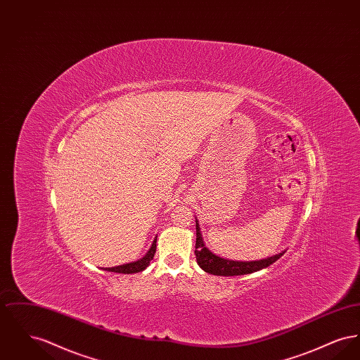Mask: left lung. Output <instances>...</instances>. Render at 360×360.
I'll list each match as a JSON object with an SVG mask.
<instances>
[{
    "label": "left lung",
    "instance_id": "obj_1",
    "mask_svg": "<svg viewBox=\"0 0 360 360\" xmlns=\"http://www.w3.org/2000/svg\"><path fill=\"white\" fill-rule=\"evenodd\" d=\"M195 232H197V239H195V259L198 266L207 273L212 275H220V276H235V275L251 274L259 271L262 269L269 267L273 264L279 257H282L286 251H282L273 257H264L260 260H232L226 257H219L217 254L212 252L204 243L202 233L200 229V223L195 217Z\"/></svg>",
    "mask_w": 360,
    "mask_h": 360
}]
</instances>
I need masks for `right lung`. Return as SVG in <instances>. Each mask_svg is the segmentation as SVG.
I'll return each mask as SVG.
<instances>
[{"mask_svg":"<svg viewBox=\"0 0 360 360\" xmlns=\"http://www.w3.org/2000/svg\"><path fill=\"white\" fill-rule=\"evenodd\" d=\"M156 238L153 241L150 250L147 251V254L144 257H140L139 260L129 262V263H125L121 266H115V267H105L103 270L112 271V273H119V274H135V273H140V271L146 270L150 266V262L154 259L155 252H156Z\"/></svg>","mask_w":360,"mask_h":360,"instance_id":"1","label":"right lung"}]
</instances>
